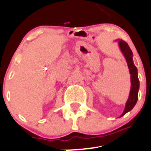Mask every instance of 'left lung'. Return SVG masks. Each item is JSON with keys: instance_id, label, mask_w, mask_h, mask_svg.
I'll return each mask as SVG.
<instances>
[{"instance_id": "left-lung-1", "label": "left lung", "mask_w": 151, "mask_h": 151, "mask_svg": "<svg viewBox=\"0 0 151 151\" xmlns=\"http://www.w3.org/2000/svg\"><path fill=\"white\" fill-rule=\"evenodd\" d=\"M118 43L120 49H121V51L123 52L126 59L130 74H131V92H130L129 98H128V101H127L126 104V108H125L124 111L122 114V115L120 116V117H123L128 111H131L137 104V99H138V92L139 89V81L138 75H137L138 74L137 69L135 65H134V62H133V53L131 51V48L129 47L128 45L123 40H119Z\"/></svg>"}]
</instances>
